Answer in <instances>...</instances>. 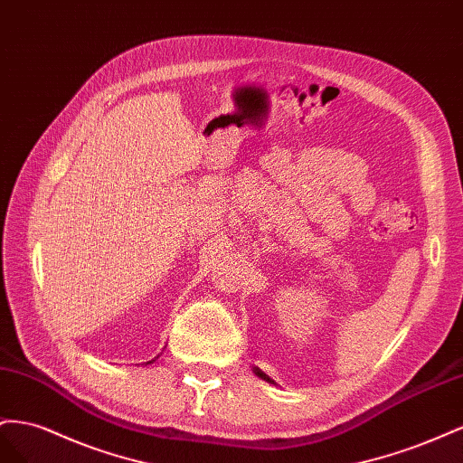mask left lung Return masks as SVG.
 Returning a JSON list of instances; mask_svg holds the SVG:
<instances>
[{
    "mask_svg": "<svg viewBox=\"0 0 463 463\" xmlns=\"http://www.w3.org/2000/svg\"><path fill=\"white\" fill-rule=\"evenodd\" d=\"M254 373H256V374H258L261 380H266V382H269V384H273V380H271V378H269L266 373H261L260 368H254Z\"/></svg>",
    "mask_w": 463,
    "mask_h": 463,
    "instance_id": "obj_1",
    "label": "left lung"
}]
</instances>
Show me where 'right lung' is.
Masks as SVG:
<instances>
[{
  "instance_id": "1",
  "label": "right lung",
  "mask_w": 463,
  "mask_h": 463,
  "mask_svg": "<svg viewBox=\"0 0 463 463\" xmlns=\"http://www.w3.org/2000/svg\"><path fill=\"white\" fill-rule=\"evenodd\" d=\"M149 363H153V361H149Z\"/></svg>"
}]
</instances>
